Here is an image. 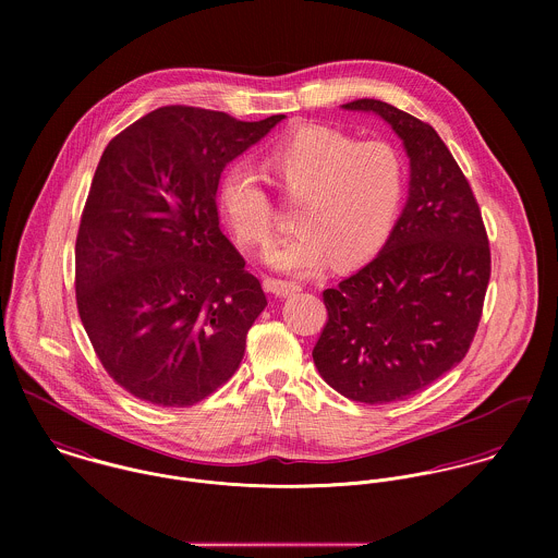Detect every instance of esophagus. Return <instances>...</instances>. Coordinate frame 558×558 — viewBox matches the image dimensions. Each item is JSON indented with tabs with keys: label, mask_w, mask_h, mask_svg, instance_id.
<instances>
[{
	"label": "esophagus",
	"mask_w": 558,
	"mask_h": 558,
	"mask_svg": "<svg viewBox=\"0 0 558 558\" xmlns=\"http://www.w3.org/2000/svg\"><path fill=\"white\" fill-rule=\"evenodd\" d=\"M264 288H266L270 294H275V296H290V294H294V292L301 290V286H299L296 281L272 279V277L264 279Z\"/></svg>",
	"instance_id": "esophagus-1"
}]
</instances>
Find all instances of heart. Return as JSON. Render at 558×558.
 <instances>
[{
    "label": "heart",
    "instance_id": "obj_1",
    "mask_svg": "<svg viewBox=\"0 0 558 558\" xmlns=\"http://www.w3.org/2000/svg\"><path fill=\"white\" fill-rule=\"evenodd\" d=\"M266 171L288 199L301 202L299 236L266 255L275 268L310 275L332 259L339 268H354L376 257L396 230L405 160L391 142H359L337 129L303 126L266 155ZM217 206L242 246L272 244L275 206L251 167H226Z\"/></svg>",
    "mask_w": 558,
    "mask_h": 558
}]
</instances>
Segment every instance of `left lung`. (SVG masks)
I'll list each match as a JSON object with an SVG mask.
<instances>
[{"mask_svg":"<svg viewBox=\"0 0 558 558\" xmlns=\"http://www.w3.org/2000/svg\"><path fill=\"white\" fill-rule=\"evenodd\" d=\"M343 107L391 124L410 159V191L385 248L322 292L328 319L314 363L343 398L389 403L466 356L489 283V244L466 175L427 122L374 98Z\"/></svg>","mask_w":558,"mask_h":558,"instance_id":"left-lung-1","label":"left lung"}]
</instances>
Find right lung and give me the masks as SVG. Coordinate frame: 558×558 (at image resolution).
<instances>
[{"instance_id":"add662e5","label":"right lung","mask_w":558,"mask_h":558,"mask_svg":"<svg viewBox=\"0 0 558 558\" xmlns=\"http://www.w3.org/2000/svg\"><path fill=\"white\" fill-rule=\"evenodd\" d=\"M283 118L171 105L107 144L81 215L75 292L98 361L131 396L189 408L236 374L266 294L219 228L217 182Z\"/></svg>"}]
</instances>
